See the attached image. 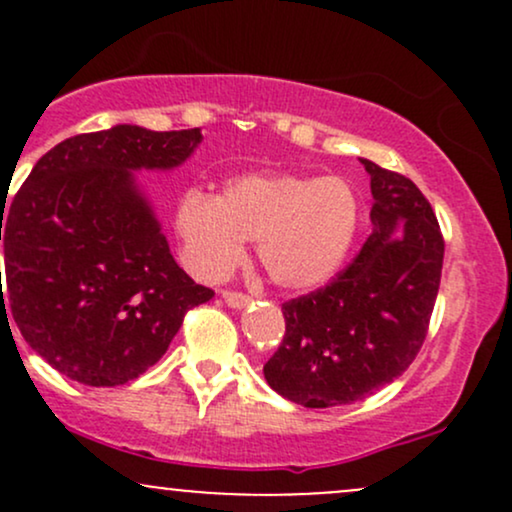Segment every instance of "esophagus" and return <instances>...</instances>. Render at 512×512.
<instances>
[{
  "label": "esophagus",
  "instance_id": "1",
  "mask_svg": "<svg viewBox=\"0 0 512 512\" xmlns=\"http://www.w3.org/2000/svg\"><path fill=\"white\" fill-rule=\"evenodd\" d=\"M223 301L231 305V308H245V305L250 303V296L238 291H223Z\"/></svg>",
  "mask_w": 512,
  "mask_h": 512
}]
</instances>
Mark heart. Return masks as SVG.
Wrapping results in <instances>:
<instances>
[{"mask_svg": "<svg viewBox=\"0 0 512 512\" xmlns=\"http://www.w3.org/2000/svg\"><path fill=\"white\" fill-rule=\"evenodd\" d=\"M361 202L351 182L301 173H245L221 195L187 190L173 214L180 260L199 281H221L255 240L274 286L310 291L327 284L349 255Z\"/></svg>", "mask_w": 512, "mask_h": 512, "instance_id": "heart-1", "label": "heart"}]
</instances>
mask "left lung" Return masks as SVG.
Listing matches in <instances>:
<instances>
[{
	"mask_svg": "<svg viewBox=\"0 0 512 512\" xmlns=\"http://www.w3.org/2000/svg\"><path fill=\"white\" fill-rule=\"evenodd\" d=\"M373 233L332 284L281 305L286 334L264 363L269 387L308 409L373 395L411 366L436 305L445 243L428 199L361 158Z\"/></svg>",
	"mask_w": 512,
	"mask_h": 512,
	"instance_id": "1",
	"label": "left lung"
}]
</instances>
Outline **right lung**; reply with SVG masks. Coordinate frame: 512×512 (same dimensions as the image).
<instances>
[{
  "instance_id": "obj_1",
  "label": "right lung",
  "mask_w": 512,
  "mask_h": 512,
  "mask_svg": "<svg viewBox=\"0 0 512 512\" xmlns=\"http://www.w3.org/2000/svg\"><path fill=\"white\" fill-rule=\"evenodd\" d=\"M199 142V127L76 134L40 158L2 207L0 315H14L35 354L76 383L139 378L166 354L187 310L214 296L173 260L134 180V170L178 168Z\"/></svg>"
}]
</instances>
